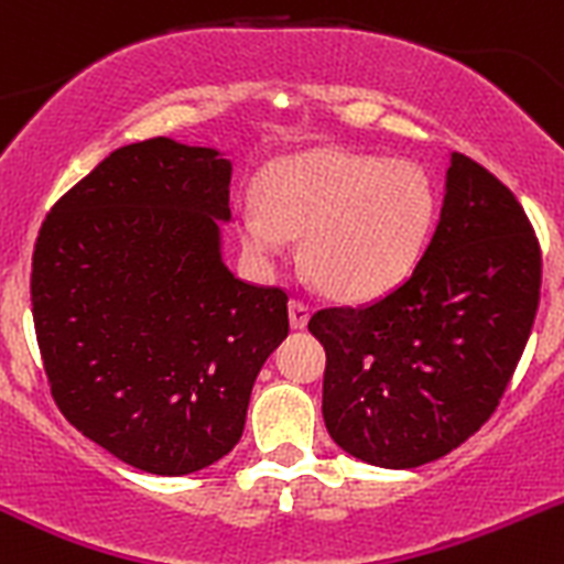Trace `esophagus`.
Instances as JSON below:
<instances>
[{
	"mask_svg": "<svg viewBox=\"0 0 564 564\" xmlns=\"http://www.w3.org/2000/svg\"><path fill=\"white\" fill-rule=\"evenodd\" d=\"M308 303H303V300H289V322H292L294 330H303V327L308 325Z\"/></svg>",
	"mask_w": 564,
	"mask_h": 564,
	"instance_id": "1",
	"label": "esophagus"
}]
</instances>
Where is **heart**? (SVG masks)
Returning <instances> with one entry per match:
<instances>
[{
  "label": "heart",
  "mask_w": 564,
  "mask_h": 564,
  "mask_svg": "<svg viewBox=\"0 0 564 564\" xmlns=\"http://www.w3.org/2000/svg\"><path fill=\"white\" fill-rule=\"evenodd\" d=\"M438 220V189L408 160L319 149L267 173L237 200L242 245L261 261L303 237V267L333 297L369 300L413 272Z\"/></svg>",
  "instance_id": "b5f03b06"
}]
</instances>
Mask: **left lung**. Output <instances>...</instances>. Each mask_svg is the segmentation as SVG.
<instances>
[{"label":"left lung","mask_w":564,"mask_h":564,"mask_svg":"<svg viewBox=\"0 0 564 564\" xmlns=\"http://www.w3.org/2000/svg\"><path fill=\"white\" fill-rule=\"evenodd\" d=\"M540 272V242L516 195L452 154L441 220L408 281L308 319L327 352L330 438L380 468L424 466L471 438L527 347Z\"/></svg>","instance_id":"8db88e82"}]
</instances>
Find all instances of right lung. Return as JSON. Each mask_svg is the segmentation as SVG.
<instances>
[{"label": "right lung", "mask_w": 564, "mask_h": 564, "mask_svg": "<svg viewBox=\"0 0 564 564\" xmlns=\"http://www.w3.org/2000/svg\"><path fill=\"white\" fill-rule=\"evenodd\" d=\"M231 162L167 137L123 145L68 189L32 253V322L59 413L118 460L182 477L242 438L289 336L281 286L220 259Z\"/></svg>", "instance_id": "right-lung-1"}]
</instances>
